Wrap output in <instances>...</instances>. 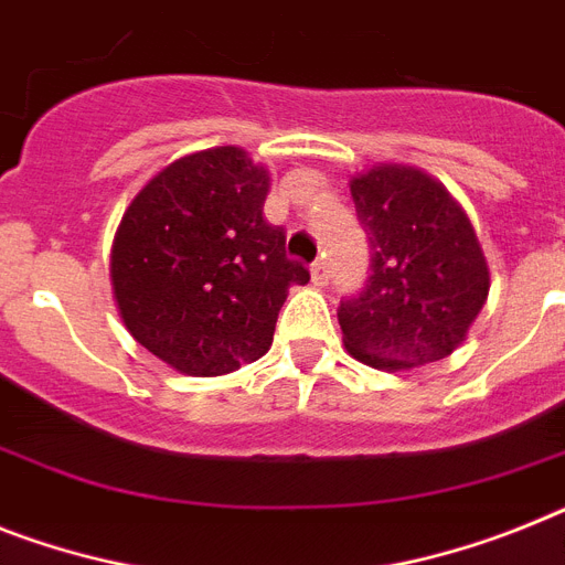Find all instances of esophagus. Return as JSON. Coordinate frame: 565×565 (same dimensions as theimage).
<instances>
[{
	"mask_svg": "<svg viewBox=\"0 0 565 565\" xmlns=\"http://www.w3.org/2000/svg\"><path fill=\"white\" fill-rule=\"evenodd\" d=\"M327 281H330V264H327L324 258H319L312 264V284H316V287H324Z\"/></svg>",
	"mask_w": 565,
	"mask_h": 565,
	"instance_id": "34e87169",
	"label": "esophagus"
}]
</instances>
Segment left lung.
<instances>
[{
  "mask_svg": "<svg viewBox=\"0 0 565 565\" xmlns=\"http://www.w3.org/2000/svg\"><path fill=\"white\" fill-rule=\"evenodd\" d=\"M371 275L339 305L344 348L387 371L439 362L488 298V267L466 212L428 174L376 166L350 180Z\"/></svg>",
  "mask_w": 565,
  "mask_h": 565,
  "instance_id": "8db88e82",
  "label": "left lung"
}]
</instances>
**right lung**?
<instances>
[{
    "label": "right lung",
    "mask_w": 565,
    "mask_h": 565,
    "mask_svg": "<svg viewBox=\"0 0 565 565\" xmlns=\"http://www.w3.org/2000/svg\"><path fill=\"white\" fill-rule=\"evenodd\" d=\"M269 178L246 151L221 146L174 160L122 215L114 298L149 353L192 376H221L267 353L290 284L287 232L264 217Z\"/></svg>",
    "instance_id": "right-lung-1"
}]
</instances>
